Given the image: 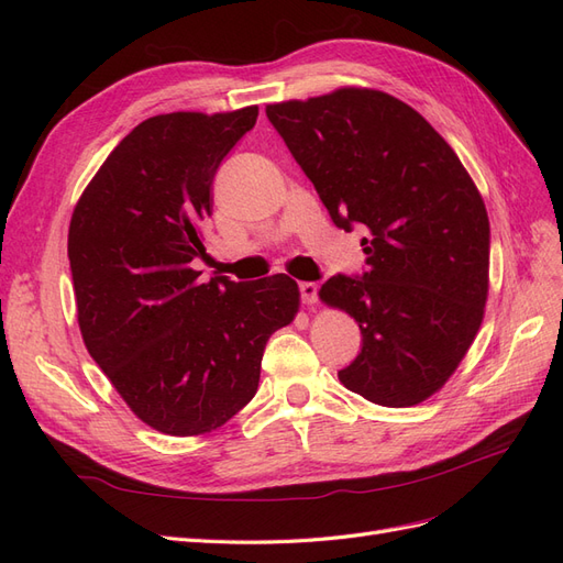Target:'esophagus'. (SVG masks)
Listing matches in <instances>:
<instances>
[{"mask_svg":"<svg viewBox=\"0 0 563 563\" xmlns=\"http://www.w3.org/2000/svg\"><path fill=\"white\" fill-rule=\"evenodd\" d=\"M317 291H319V286L314 282H302L300 284V298H302L305 305L317 302Z\"/></svg>","mask_w":563,"mask_h":563,"instance_id":"34e87169","label":"esophagus"}]
</instances>
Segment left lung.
<instances>
[{"label":"left lung","mask_w":563,"mask_h":563,"mask_svg":"<svg viewBox=\"0 0 563 563\" xmlns=\"http://www.w3.org/2000/svg\"><path fill=\"white\" fill-rule=\"evenodd\" d=\"M265 112L333 223L368 232L364 277L319 288L364 338L340 383L389 408L430 399L474 343L488 298V216L467 168L385 91L343 87Z\"/></svg>","instance_id":"obj_1"}]
</instances>
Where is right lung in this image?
I'll return each mask as SVG.
<instances>
[{
    "label": "right lung",
    "mask_w": 563,
    "mask_h": 563,
    "mask_svg": "<svg viewBox=\"0 0 563 563\" xmlns=\"http://www.w3.org/2000/svg\"><path fill=\"white\" fill-rule=\"evenodd\" d=\"M258 106L150 117L84 187L67 232L77 321L93 362L152 430L199 437L253 399L267 338L300 308L275 275L201 284V220L220 162Z\"/></svg>",
    "instance_id": "add662e5"
}]
</instances>
